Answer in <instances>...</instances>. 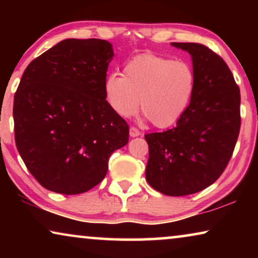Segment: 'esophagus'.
<instances>
[{"mask_svg":"<svg viewBox=\"0 0 258 258\" xmlns=\"http://www.w3.org/2000/svg\"><path fill=\"white\" fill-rule=\"evenodd\" d=\"M129 134H130V136H132V137H137V136L141 135V132L137 128H135V126H130Z\"/></svg>","mask_w":258,"mask_h":258,"instance_id":"1","label":"esophagus"}]
</instances>
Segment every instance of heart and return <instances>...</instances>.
<instances>
[{
    "label": "heart",
    "mask_w": 258,
    "mask_h": 258,
    "mask_svg": "<svg viewBox=\"0 0 258 258\" xmlns=\"http://www.w3.org/2000/svg\"><path fill=\"white\" fill-rule=\"evenodd\" d=\"M109 107L121 117L141 110L158 128L175 124L191 101L195 73L188 62L155 54H141L123 68V76L111 74L104 81Z\"/></svg>",
    "instance_id": "b5f03b06"
}]
</instances>
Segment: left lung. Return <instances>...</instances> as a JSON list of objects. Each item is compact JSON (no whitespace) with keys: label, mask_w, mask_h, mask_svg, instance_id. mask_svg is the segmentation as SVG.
Here are the masks:
<instances>
[{"label":"left lung","mask_w":258,"mask_h":258,"mask_svg":"<svg viewBox=\"0 0 258 258\" xmlns=\"http://www.w3.org/2000/svg\"><path fill=\"white\" fill-rule=\"evenodd\" d=\"M192 58L195 90L176 123L147 134L146 178L167 196H185L208 188L230 161L241 128V94L224 59L201 43L172 42Z\"/></svg>","instance_id":"obj_1"}]
</instances>
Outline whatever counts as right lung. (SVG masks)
<instances>
[{
	"instance_id": "1",
	"label": "right lung",
	"mask_w": 258,
	"mask_h": 258,
	"mask_svg": "<svg viewBox=\"0 0 258 258\" xmlns=\"http://www.w3.org/2000/svg\"><path fill=\"white\" fill-rule=\"evenodd\" d=\"M114 51L105 40H63L33 59L14 96L17 150L50 191L86 192L105 177L108 161L129 141V125L104 95Z\"/></svg>"
}]
</instances>
